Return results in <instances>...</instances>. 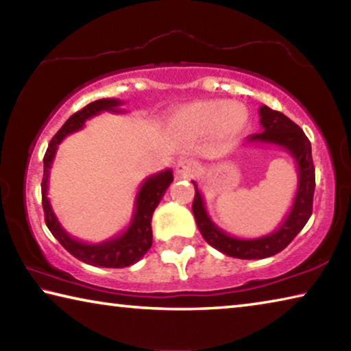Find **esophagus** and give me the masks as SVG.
I'll return each mask as SVG.
<instances>
[{
  "mask_svg": "<svg viewBox=\"0 0 351 351\" xmlns=\"http://www.w3.org/2000/svg\"><path fill=\"white\" fill-rule=\"evenodd\" d=\"M198 171V164L192 161V159H181L176 164V173L181 178H192L193 175H197Z\"/></svg>",
  "mask_w": 351,
  "mask_h": 351,
  "instance_id": "1",
  "label": "esophagus"
}]
</instances>
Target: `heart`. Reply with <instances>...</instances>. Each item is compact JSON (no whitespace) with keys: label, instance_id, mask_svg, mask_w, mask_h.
<instances>
[{"label":"heart","instance_id":"obj_1","mask_svg":"<svg viewBox=\"0 0 351 351\" xmlns=\"http://www.w3.org/2000/svg\"><path fill=\"white\" fill-rule=\"evenodd\" d=\"M249 119V110L243 104L207 99L178 108L171 125L190 136L213 134L219 142H232L246 132Z\"/></svg>","mask_w":351,"mask_h":351}]
</instances>
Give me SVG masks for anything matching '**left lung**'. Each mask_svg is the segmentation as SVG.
I'll return each mask as SVG.
<instances>
[{
    "label": "left lung",
    "instance_id": "8db88e82",
    "mask_svg": "<svg viewBox=\"0 0 351 351\" xmlns=\"http://www.w3.org/2000/svg\"><path fill=\"white\" fill-rule=\"evenodd\" d=\"M258 114L261 133L249 136L247 144H269L282 147L293 156L297 171H299L293 206H291L287 218L274 232L258 237V239H237V237L226 234L210 219L209 213L206 210L203 195H201L197 182L192 181L195 186L192 210L203 239L217 251L241 260L266 258L283 251L310 219L313 212L314 187H316L311 142L308 141L302 128L295 125L289 117L271 110L266 105L260 106Z\"/></svg>",
    "mask_w": 351,
    "mask_h": 351
}]
</instances>
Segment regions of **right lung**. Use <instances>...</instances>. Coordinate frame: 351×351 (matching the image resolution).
I'll use <instances>...</instances> for the list:
<instances>
[{
    "label": "right lung",
    "mask_w": 351,
    "mask_h": 351,
    "mask_svg": "<svg viewBox=\"0 0 351 351\" xmlns=\"http://www.w3.org/2000/svg\"><path fill=\"white\" fill-rule=\"evenodd\" d=\"M123 105L119 99H99L88 104L85 108L74 112L63 127L58 130L57 134L52 138L45 154V171L43 181H41V201H43L45 221L51 234L56 237L58 243L66 249V251L79 258L83 263L93 266H102V268H125V266L134 265L144 257L145 252L150 249L153 243L152 234V217L156 209L159 201L162 199L165 190L173 181V171L170 169L159 171L148 176L142 182L138 195L134 201V212L130 221L128 228L122 234L112 237L110 240L102 243H85L71 237L63 226L58 221L54 210H52L51 201L47 198V187H49V171L54 161L58 144L66 138L68 134H73L83 128L88 119L100 114L104 111L111 112H125L121 110Z\"/></svg>",
    "instance_id": "1"
}]
</instances>
